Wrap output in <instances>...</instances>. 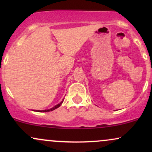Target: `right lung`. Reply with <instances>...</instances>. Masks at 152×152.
Listing matches in <instances>:
<instances>
[{
	"instance_id": "obj_1",
	"label": "right lung",
	"mask_w": 152,
	"mask_h": 152,
	"mask_svg": "<svg viewBox=\"0 0 152 152\" xmlns=\"http://www.w3.org/2000/svg\"><path fill=\"white\" fill-rule=\"evenodd\" d=\"M63 101H64V100H63ZM63 101H62V102H61V103H59L58 104H57V105H56L55 106H54V107L51 108V109H46V110H42V111H40V110H38V111H38V112H48V111H53V110L57 109V108H58L59 106L61 105L62 103H63Z\"/></svg>"
}]
</instances>
